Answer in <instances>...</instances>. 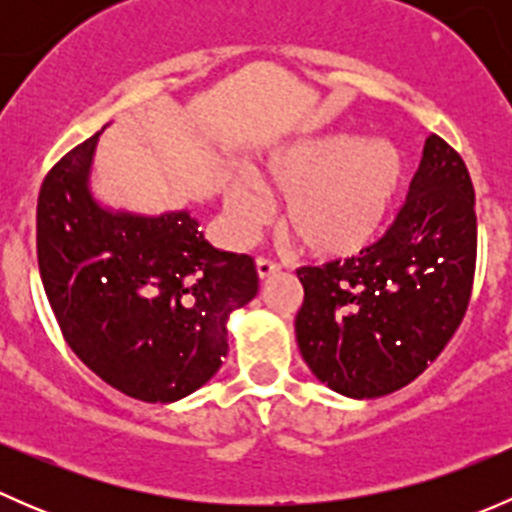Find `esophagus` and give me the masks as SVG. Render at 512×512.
Here are the masks:
<instances>
[{"instance_id":"34e87169","label":"esophagus","mask_w":512,"mask_h":512,"mask_svg":"<svg viewBox=\"0 0 512 512\" xmlns=\"http://www.w3.org/2000/svg\"><path fill=\"white\" fill-rule=\"evenodd\" d=\"M280 270L282 267L275 260H270V257H257V275H260V280H270Z\"/></svg>"}]
</instances>
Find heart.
I'll list each match as a JSON object with an SVG mask.
<instances>
[{
  "label": "heart",
  "instance_id": "1",
  "mask_svg": "<svg viewBox=\"0 0 512 512\" xmlns=\"http://www.w3.org/2000/svg\"><path fill=\"white\" fill-rule=\"evenodd\" d=\"M406 180V158L386 138H304L272 153L255 170L267 198L285 200L282 225L302 250L349 257L381 235ZM225 208L237 235L265 223V203L245 183H232Z\"/></svg>",
  "mask_w": 512,
  "mask_h": 512
}]
</instances>
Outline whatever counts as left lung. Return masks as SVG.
<instances>
[{"label":"left lung","mask_w":512,"mask_h":512,"mask_svg":"<svg viewBox=\"0 0 512 512\" xmlns=\"http://www.w3.org/2000/svg\"><path fill=\"white\" fill-rule=\"evenodd\" d=\"M476 193L466 163L428 136L406 203L359 255L299 267V352L322 384L376 399L414 381L456 334L476 275Z\"/></svg>","instance_id":"obj_1"}]
</instances>
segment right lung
Here are the masks:
<instances>
[{"label": "right lung", "mask_w": 512, "mask_h": 512, "mask_svg": "<svg viewBox=\"0 0 512 512\" xmlns=\"http://www.w3.org/2000/svg\"><path fill=\"white\" fill-rule=\"evenodd\" d=\"M98 133L46 173L36 203L41 282L71 352L108 386L170 404L213 379L227 317L260 289L250 255L215 250L185 210L111 213L89 193Z\"/></svg>", "instance_id": "obj_1"}]
</instances>
